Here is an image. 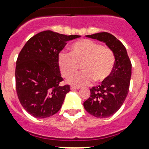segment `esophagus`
<instances>
[{"mask_svg":"<svg viewBox=\"0 0 149 149\" xmlns=\"http://www.w3.org/2000/svg\"><path fill=\"white\" fill-rule=\"evenodd\" d=\"M70 88H71V90H77V89H79L80 87L75 86V85H71V86H70Z\"/></svg>","mask_w":149,"mask_h":149,"instance_id":"1","label":"esophagus"}]
</instances>
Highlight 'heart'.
Masks as SVG:
<instances>
[{
	"label": "heart",
	"mask_w": 149,
	"mask_h": 149,
	"mask_svg": "<svg viewBox=\"0 0 149 149\" xmlns=\"http://www.w3.org/2000/svg\"><path fill=\"white\" fill-rule=\"evenodd\" d=\"M81 64V73L69 80L77 86L88 85L93 81L101 82L112 73L115 65V56L112 50L88 39L79 40L70 47V52L62 51L58 55V65L62 76L69 78Z\"/></svg>",
	"instance_id": "heart-1"
}]
</instances>
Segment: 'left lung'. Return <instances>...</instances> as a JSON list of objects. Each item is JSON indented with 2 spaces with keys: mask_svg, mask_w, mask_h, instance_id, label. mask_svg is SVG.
<instances>
[{
  "mask_svg": "<svg viewBox=\"0 0 149 149\" xmlns=\"http://www.w3.org/2000/svg\"><path fill=\"white\" fill-rule=\"evenodd\" d=\"M86 37L105 43L115 56L112 73L100 85L91 88L90 97L84 102V108L89 114L98 118H106L120 109L127 97L132 64L124 45L111 33L104 32Z\"/></svg>",
  "mask_w": 149,
  "mask_h": 149,
  "instance_id": "left-lung-1",
  "label": "left lung"
}]
</instances>
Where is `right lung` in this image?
<instances>
[{"mask_svg": "<svg viewBox=\"0 0 149 149\" xmlns=\"http://www.w3.org/2000/svg\"><path fill=\"white\" fill-rule=\"evenodd\" d=\"M80 37L43 31L31 37L19 53L15 71L17 93L21 105L34 117L47 118L61 109L70 87L60 85L63 78L58 55L67 41Z\"/></svg>", "mask_w": 149, "mask_h": 149, "instance_id": "obj_1", "label": "right lung"}]
</instances>
